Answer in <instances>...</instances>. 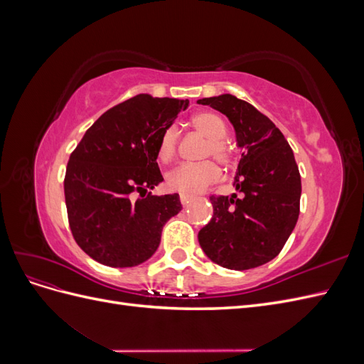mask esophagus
I'll return each mask as SVG.
<instances>
[{
	"mask_svg": "<svg viewBox=\"0 0 364 364\" xmlns=\"http://www.w3.org/2000/svg\"><path fill=\"white\" fill-rule=\"evenodd\" d=\"M191 202H193V196H188V194H181V203H182L183 206H188Z\"/></svg>",
	"mask_w": 364,
	"mask_h": 364,
	"instance_id": "obj_1",
	"label": "esophagus"
}]
</instances>
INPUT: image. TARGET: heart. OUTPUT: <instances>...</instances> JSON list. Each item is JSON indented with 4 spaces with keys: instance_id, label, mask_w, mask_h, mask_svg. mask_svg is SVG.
Instances as JSON below:
<instances>
[{
    "instance_id": "1",
    "label": "heart",
    "mask_w": 364,
    "mask_h": 364,
    "mask_svg": "<svg viewBox=\"0 0 364 364\" xmlns=\"http://www.w3.org/2000/svg\"><path fill=\"white\" fill-rule=\"evenodd\" d=\"M194 129L208 139L205 156H213L220 164L228 165L230 162V149L226 144V124L225 121L213 112H199L191 119ZM179 132L176 126L165 129L158 141L156 155L164 164L170 162L176 155ZM220 170L213 161L197 164H181L167 173V186L171 191L181 194H197L206 190L209 185L217 182Z\"/></svg>"
}]
</instances>
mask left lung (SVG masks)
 <instances>
[{
  "label": "left lung",
  "instance_id": "8db88e82",
  "mask_svg": "<svg viewBox=\"0 0 364 364\" xmlns=\"http://www.w3.org/2000/svg\"><path fill=\"white\" fill-rule=\"evenodd\" d=\"M228 117L243 150L234 186L243 194L211 197L214 214L199 232L206 257L230 270L272 261L299 217L301 174L281 130L250 103L222 94L197 100Z\"/></svg>",
  "mask_w": 364,
  "mask_h": 364
}]
</instances>
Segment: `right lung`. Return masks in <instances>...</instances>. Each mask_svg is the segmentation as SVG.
<instances>
[{
    "label": "right lung",
    "instance_id": "1",
    "mask_svg": "<svg viewBox=\"0 0 364 364\" xmlns=\"http://www.w3.org/2000/svg\"><path fill=\"white\" fill-rule=\"evenodd\" d=\"M188 100L139 94L106 111L71 153L65 203L74 240L109 267H135L182 209L179 194H146L164 181L156 147ZM141 196L134 199V194Z\"/></svg>",
    "mask_w": 364,
    "mask_h": 364
}]
</instances>
